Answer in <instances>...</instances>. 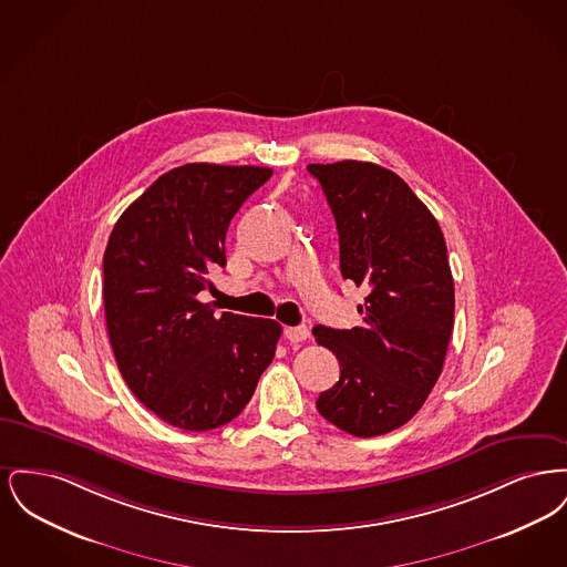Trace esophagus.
Listing matches in <instances>:
<instances>
[{"label":"esophagus","mask_w":567,"mask_h":567,"mask_svg":"<svg viewBox=\"0 0 567 567\" xmlns=\"http://www.w3.org/2000/svg\"><path fill=\"white\" fill-rule=\"evenodd\" d=\"M308 336H310V331L306 327H287L285 329V338L289 342H306Z\"/></svg>","instance_id":"34e87169"}]
</instances>
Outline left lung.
Here are the masks:
<instances>
[{
    "label": "left lung",
    "mask_w": 567,
    "mask_h": 567,
    "mask_svg": "<svg viewBox=\"0 0 567 567\" xmlns=\"http://www.w3.org/2000/svg\"><path fill=\"white\" fill-rule=\"evenodd\" d=\"M340 238V271L365 301L352 329L317 324L340 380L317 410L342 432L372 437L408 423L442 374L455 319L446 243L430 208L377 163H310Z\"/></svg>",
    "instance_id": "obj_1"
}]
</instances>
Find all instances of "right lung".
Segmentation results:
<instances>
[{
    "instance_id": "1",
    "label": "right lung",
    "mask_w": 567,
    "mask_h": 567,
    "mask_svg": "<svg viewBox=\"0 0 567 567\" xmlns=\"http://www.w3.org/2000/svg\"><path fill=\"white\" fill-rule=\"evenodd\" d=\"M270 167L187 163L159 176L116 220L104 252V308L116 365L165 423L208 432L250 402L282 327L215 317L197 293L225 266V236Z\"/></svg>"
}]
</instances>
